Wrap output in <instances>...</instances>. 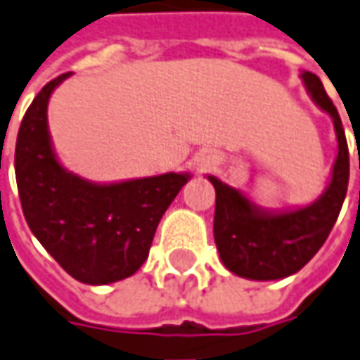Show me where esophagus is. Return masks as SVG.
Returning <instances> with one entry per match:
<instances>
[{"instance_id":"obj_1","label":"esophagus","mask_w":360,"mask_h":360,"mask_svg":"<svg viewBox=\"0 0 360 360\" xmlns=\"http://www.w3.org/2000/svg\"><path fill=\"white\" fill-rule=\"evenodd\" d=\"M212 164H214V160H212V158H202V160L196 164V170H206V168H210Z\"/></svg>"}]
</instances>
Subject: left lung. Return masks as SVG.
<instances>
[{
  "label": "left lung",
  "instance_id": "1",
  "mask_svg": "<svg viewBox=\"0 0 360 360\" xmlns=\"http://www.w3.org/2000/svg\"><path fill=\"white\" fill-rule=\"evenodd\" d=\"M311 101L333 118L337 156L325 192L299 208L271 210L255 204L240 188L208 174L216 190L214 240L221 264L236 276L253 281H274L297 274L319 252L341 212L349 184V148L343 122L327 96L321 79L301 71Z\"/></svg>",
  "mask_w": 360,
  "mask_h": 360
}]
</instances>
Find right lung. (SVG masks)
<instances>
[{"mask_svg": "<svg viewBox=\"0 0 360 360\" xmlns=\"http://www.w3.org/2000/svg\"><path fill=\"white\" fill-rule=\"evenodd\" d=\"M47 83L21 120L15 178L29 230L63 269L86 285H108L139 271L164 212L192 178L166 172L120 182H91L67 170L51 141Z\"/></svg>", "mask_w": 360, "mask_h": 360, "instance_id": "obj_1", "label": "right lung"}]
</instances>
